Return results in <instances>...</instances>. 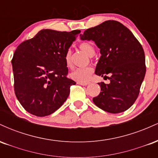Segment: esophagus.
Segmentation results:
<instances>
[{"mask_svg": "<svg viewBox=\"0 0 158 158\" xmlns=\"http://www.w3.org/2000/svg\"><path fill=\"white\" fill-rule=\"evenodd\" d=\"M77 84H79L80 85H83V86H86V85H89L90 83L89 82H81V81H78Z\"/></svg>", "mask_w": 158, "mask_h": 158, "instance_id": "obj_1", "label": "esophagus"}]
</instances>
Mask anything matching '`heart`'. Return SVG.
I'll use <instances>...</instances> for the list:
<instances>
[{"mask_svg":"<svg viewBox=\"0 0 158 158\" xmlns=\"http://www.w3.org/2000/svg\"><path fill=\"white\" fill-rule=\"evenodd\" d=\"M79 48L83 50L85 53L88 56H92L95 52V49L93 44L89 41H82L79 45ZM64 63L67 68H72V61H71V52L70 50H68L64 55ZM94 70L90 67L82 68H77L74 70L70 74V77L73 80L81 82H87L90 79L92 75H93Z\"/></svg>","mask_w":158,"mask_h":158,"instance_id":"obj_1","label":"heart"}]
</instances>
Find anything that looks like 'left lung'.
Returning a JSON list of instances; mask_svg holds the SVG:
<instances>
[{"mask_svg": "<svg viewBox=\"0 0 158 158\" xmlns=\"http://www.w3.org/2000/svg\"><path fill=\"white\" fill-rule=\"evenodd\" d=\"M81 39L92 40L100 49L95 73L110 79L109 84L98 83L101 92L93 98L94 104L111 114L128 110L138 97L146 74L142 45L126 27L110 20L86 30Z\"/></svg>", "mask_w": 158, "mask_h": 158, "instance_id": "left-lung-1", "label": "left lung"}]
</instances>
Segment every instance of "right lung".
Here are the masks:
<instances>
[{"label":"right lung","instance_id":"1","mask_svg":"<svg viewBox=\"0 0 158 158\" xmlns=\"http://www.w3.org/2000/svg\"><path fill=\"white\" fill-rule=\"evenodd\" d=\"M80 32L42 30L16 49L12 59L14 90L27 112L45 117L66 101L76 82L67 77L64 55Z\"/></svg>","mask_w":158,"mask_h":158}]
</instances>
